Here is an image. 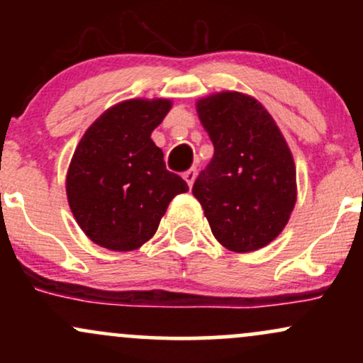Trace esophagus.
<instances>
[{
  "instance_id": "1",
  "label": "esophagus",
  "mask_w": 363,
  "mask_h": 363,
  "mask_svg": "<svg viewBox=\"0 0 363 363\" xmlns=\"http://www.w3.org/2000/svg\"><path fill=\"white\" fill-rule=\"evenodd\" d=\"M196 174H198V170H196L194 167L193 169H189V170H186V172H184V176H182V177H184V181L187 182V186H193V182H194V179H196Z\"/></svg>"
}]
</instances>
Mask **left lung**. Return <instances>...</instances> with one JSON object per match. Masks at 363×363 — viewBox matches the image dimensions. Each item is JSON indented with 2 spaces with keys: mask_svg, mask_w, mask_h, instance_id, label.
<instances>
[{
  "mask_svg": "<svg viewBox=\"0 0 363 363\" xmlns=\"http://www.w3.org/2000/svg\"><path fill=\"white\" fill-rule=\"evenodd\" d=\"M198 114L215 153L194 181V198L225 247H264L280 235L297 199L289 145L269 112L239 91L201 99Z\"/></svg>",
  "mask_w": 363,
  "mask_h": 363,
  "instance_id": "left-lung-1",
  "label": "left lung"
}]
</instances>
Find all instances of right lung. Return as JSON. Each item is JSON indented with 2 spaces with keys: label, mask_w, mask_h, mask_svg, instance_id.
Here are the masks:
<instances>
[{
  "label": "right lung",
  "mask_w": 363,
  "mask_h": 363,
  "mask_svg": "<svg viewBox=\"0 0 363 363\" xmlns=\"http://www.w3.org/2000/svg\"><path fill=\"white\" fill-rule=\"evenodd\" d=\"M170 106L165 99L121 102L86 129L74 150L66 194L74 220L95 244L138 249L155 234L174 196L187 191L150 138Z\"/></svg>",
  "instance_id": "obj_1"
}]
</instances>
